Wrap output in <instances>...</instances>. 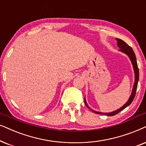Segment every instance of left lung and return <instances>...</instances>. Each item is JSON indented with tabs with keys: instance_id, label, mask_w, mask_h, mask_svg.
I'll return each mask as SVG.
<instances>
[{
	"instance_id": "8db88e82",
	"label": "left lung",
	"mask_w": 146,
	"mask_h": 146,
	"mask_svg": "<svg viewBox=\"0 0 146 146\" xmlns=\"http://www.w3.org/2000/svg\"><path fill=\"white\" fill-rule=\"evenodd\" d=\"M116 40L117 41V46L119 48V51L122 52V53H125V55H127L128 57H129L130 61L131 62L132 65H133V71H134V74H135V81H134V83H133V89H132V91H131V94L130 97L129 98V100L127 102L125 103V104L123 105L121 108H120L118 110L114 111L112 112H110V113H102V112H100V111H94L89 108L87 105L86 100H85V98L84 99V102H85V104L87 108L93 111L96 113H100V114H104V115H106L108 116H113L115 115L116 114H117L118 113L121 111L123 110H124L125 108H127V106H129L130 104H131V102H133L134 98H135V93H136V90H137V83H138V81H139V69H138V67H137V61H136V57H135V53H134L133 49L131 46H129L128 44L119 38H116Z\"/></svg>"
}]
</instances>
